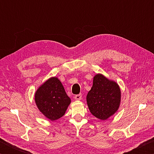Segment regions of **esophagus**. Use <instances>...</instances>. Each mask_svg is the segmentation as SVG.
Segmentation results:
<instances>
[{"label":"esophagus","instance_id":"esophagus-1","mask_svg":"<svg viewBox=\"0 0 154 154\" xmlns=\"http://www.w3.org/2000/svg\"><path fill=\"white\" fill-rule=\"evenodd\" d=\"M75 99L76 100H81V98H82V94H77V95H75Z\"/></svg>","mask_w":154,"mask_h":154}]
</instances>
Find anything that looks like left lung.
Returning <instances> with one entry per match:
<instances>
[{
    "instance_id": "8db88e82",
    "label": "left lung",
    "mask_w": 154,
    "mask_h": 154,
    "mask_svg": "<svg viewBox=\"0 0 154 154\" xmlns=\"http://www.w3.org/2000/svg\"><path fill=\"white\" fill-rule=\"evenodd\" d=\"M87 104L94 116L106 120L118 111L121 103V90L115 81L103 74H96L86 97Z\"/></svg>"
}]
</instances>
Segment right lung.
<instances>
[{"instance_id":"obj_1","label":"right lung","mask_w":154,"mask_h":154,"mask_svg":"<svg viewBox=\"0 0 154 154\" xmlns=\"http://www.w3.org/2000/svg\"><path fill=\"white\" fill-rule=\"evenodd\" d=\"M35 102L44 116L49 120L55 121L65 114L71 100L58 78L52 77L36 90Z\"/></svg>"}]
</instances>
